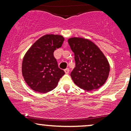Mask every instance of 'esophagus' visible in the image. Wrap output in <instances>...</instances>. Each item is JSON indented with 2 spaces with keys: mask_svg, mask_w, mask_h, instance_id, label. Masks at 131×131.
<instances>
[{
  "mask_svg": "<svg viewBox=\"0 0 131 131\" xmlns=\"http://www.w3.org/2000/svg\"><path fill=\"white\" fill-rule=\"evenodd\" d=\"M69 72H70L69 68H66V69L64 70V72H65L66 74H68V73H69Z\"/></svg>",
  "mask_w": 131,
  "mask_h": 131,
  "instance_id": "obj_1",
  "label": "esophagus"
}]
</instances>
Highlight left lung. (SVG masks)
<instances>
[{"label": "left lung", "mask_w": 131, "mask_h": 131, "mask_svg": "<svg viewBox=\"0 0 131 131\" xmlns=\"http://www.w3.org/2000/svg\"><path fill=\"white\" fill-rule=\"evenodd\" d=\"M74 52L75 67L70 76L75 84L84 90L97 89L105 83L110 64L102 51L88 39L70 38L68 40Z\"/></svg>", "instance_id": "1"}]
</instances>
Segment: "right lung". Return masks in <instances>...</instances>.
Wrapping results in <instances>:
<instances>
[{
	"mask_svg": "<svg viewBox=\"0 0 131 131\" xmlns=\"http://www.w3.org/2000/svg\"><path fill=\"white\" fill-rule=\"evenodd\" d=\"M64 40L61 35H43L25 54L22 63V74L31 89L46 93L57 86L64 72L58 67L54 52L61 47Z\"/></svg>",
	"mask_w": 131,
	"mask_h": 131,
	"instance_id": "1",
	"label": "right lung"
}]
</instances>
